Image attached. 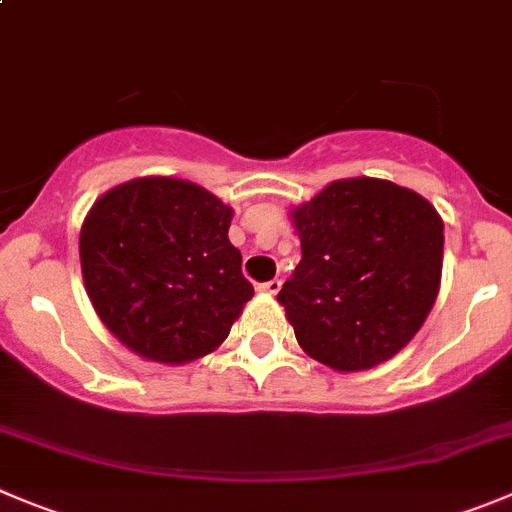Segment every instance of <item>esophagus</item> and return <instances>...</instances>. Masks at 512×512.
<instances>
[{
    "label": "esophagus",
    "instance_id": "34e87169",
    "mask_svg": "<svg viewBox=\"0 0 512 512\" xmlns=\"http://www.w3.org/2000/svg\"><path fill=\"white\" fill-rule=\"evenodd\" d=\"M280 288H283V283H280V280H267V283L257 285V290H260V293H267V295H278Z\"/></svg>",
    "mask_w": 512,
    "mask_h": 512
}]
</instances>
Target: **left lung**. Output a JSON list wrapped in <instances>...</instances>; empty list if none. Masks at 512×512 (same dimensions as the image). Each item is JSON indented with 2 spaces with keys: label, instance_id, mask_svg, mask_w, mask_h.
<instances>
[{
  "label": "left lung",
  "instance_id": "8db88e82",
  "mask_svg": "<svg viewBox=\"0 0 512 512\" xmlns=\"http://www.w3.org/2000/svg\"><path fill=\"white\" fill-rule=\"evenodd\" d=\"M288 217L303 257L278 303L300 348L343 374L396 356L424 326L442 283L437 209L407 186L353 176Z\"/></svg>",
  "mask_w": 512,
  "mask_h": 512
}]
</instances>
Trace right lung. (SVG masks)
Returning <instances> with one entry per match:
<instances>
[{
  "mask_svg": "<svg viewBox=\"0 0 512 512\" xmlns=\"http://www.w3.org/2000/svg\"><path fill=\"white\" fill-rule=\"evenodd\" d=\"M232 214L176 176H138L95 199L80 227L85 293L128 351L179 366L222 346L255 293L227 237Z\"/></svg>",
  "mask_w": 512,
  "mask_h": 512,
  "instance_id": "obj_1",
  "label": "right lung"
}]
</instances>
